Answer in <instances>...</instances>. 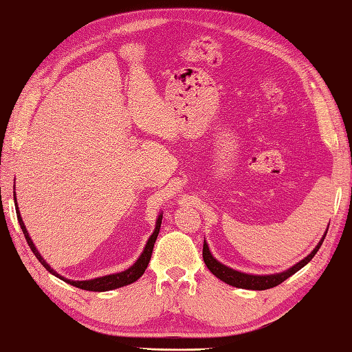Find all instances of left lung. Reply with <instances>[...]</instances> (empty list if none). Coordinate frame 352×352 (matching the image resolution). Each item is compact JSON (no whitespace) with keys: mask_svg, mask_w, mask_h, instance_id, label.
Listing matches in <instances>:
<instances>
[{"mask_svg":"<svg viewBox=\"0 0 352 352\" xmlns=\"http://www.w3.org/2000/svg\"><path fill=\"white\" fill-rule=\"evenodd\" d=\"M329 226V225H328ZM328 231V229H327ZM325 234L322 235L320 241L316 245L310 254H308L304 260H300L299 263H296L295 266H292L290 269H287L284 272H279V274H272V275H252V274H245V272L235 270L225 266L223 263H220L219 260L212 256L210 246H208L206 240L204 241V261L206 264V267L210 269L211 274L214 276H217L221 281L236 287V289H248V290H267L272 289V287H276L281 283H284L287 278H290L293 274H296L298 270L302 269L305 264L310 263L313 260V256L316 255V252L319 250V248L322 246V243L325 240Z\"/></svg>","mask_w":352,"mask_h":352,"instance_id":"left-lung-1","label":"left lung"}]
</instances>
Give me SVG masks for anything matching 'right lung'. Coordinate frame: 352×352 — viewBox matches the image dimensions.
I'll use <instances>...</instances> for the list:
<instances>
[{"instance_id":"1","label":"right lung","mask_w":352,"mask_h":352,"mask_svg":"<svg viewBox=\"0 0 352 352\" xmlns=\"http://www.w3.org/2000/svg\"><path fill=\"white\" fill-rule=\"evenodd\" d=\"M13 200H15L16 217H18V221H19V226H21V229H23L25 240L28 243V246H30V249L33 250L34 256L38 258L42 266H44L50 272V274L57 276L59 279H62V281H65V283H68L71 285L77 287V289H82V290L107 292V290H116V289H120V287H124V285H129V284L135 283L136 279H140L142 276V274H144V272H146V269L148 266V261H150V256H152V252H153L155 241L157 239V234H160L161 221H162V214H160V216H157V219H156V225H155V229H153V234L148 236L144 250H142L138 260H136L131 267L123 270V272H118V274H112V275H106V276H98V278H94V279H86V281H73V279H68L65 276H62L60 274H57L54 269L50 267V264L44 260V256L39 254V250L36 249L30 234H28V231L25 229L23 217H21L19 208H18V204H16V192H13Z\"/></svg>"}]
</instances>
